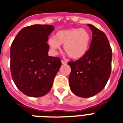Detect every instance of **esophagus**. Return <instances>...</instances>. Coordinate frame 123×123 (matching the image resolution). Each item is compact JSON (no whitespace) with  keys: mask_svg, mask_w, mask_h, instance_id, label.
Returning a JSON list of instances; mask_svg holds the SVG:
<instances>
[{"mask_svg":"<svg viewBox=\"0 0 123 123\" xmlns=\"http://www.w3.org/2000/svg\"><path fill=\"white\" fill-rule=\"evenodd\" d=\"M61 63L62 64H66L67 62H66V61H63V60H62Z\"/></svg>","mask_w":123,"mask_h":123,"instance_id":"esophagus-1","label":"esophagus"}]
</instances>
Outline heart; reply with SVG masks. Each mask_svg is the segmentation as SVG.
<instances>
[{"label":"heart","mask_w":123,"mask_h":123,"mask_svg":"<svg viewBox=\"0 0 123 123\" xmlns=\"http://www.w3.org/2000/svg\"><path fill=\"white\" fill-rule=\"evenodd\" d=\"M91 42V36L89 32L80 28L59 31L54 37H50L47 41L54 52L60 49L61 44H64V51L73 59L82 57L89 50Z\"/></svg>","instance_id":"b5f03b06"}]
</instances>
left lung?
Wrapping results in <instances>:
<instances>
[{"label":"left lung","instance_id":"obj_1","mask_svg":"<svg viewBox=\"0 0 123 123\" xmlns=\"http://www.w3.org/2000/svg\"><path fill=\"white\" fill-rule=\"evenodd\" d=\"M92 33L89 49L80 59L68 62L71 67V91L81 98L97 94L105 87L111 73L112 52L105 34L91 24Z\"/></svg>","mask_w":123,"mask_h":123}]
</instances>
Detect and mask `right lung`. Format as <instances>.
Instances as JSON below:
<instances>
[{
	"label": "right lung",
	"mask_w": 123,
	"mask_h": 123,
	"mask_svg": "<svg viewBox=\"0 0 123 123\" xmlns=\"http://www.w3.org/2000/svg\"><path fill=\"white\" fill-rule=\"evenodd\" d=\"M55 28L33 25L22 29L11 46V73L18 89L31 97H41L50 91L61 66L57 57L48 56V36Z\"/></svg>",
	"instance_id": "obj_1"
}]
</instances>
